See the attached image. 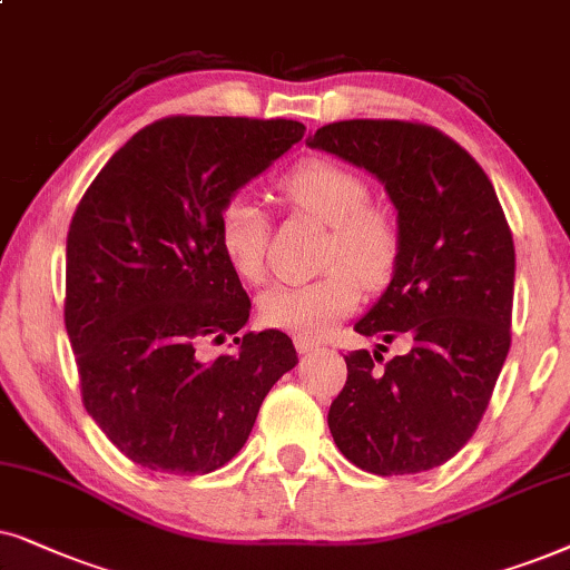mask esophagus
I'll return each mask as SVG.
<instances>
[{"label":"esophagus","instance_id":"obj_1","mask_svg":"<svg viewBox=\"0 0 570 570\" xmlns=\"http://www.w3.org/2000/svg\"><path fill=\"white\" fill-rule=\"evenodd\" d=\"M294 346H297L299 354H309V352H317V348H321V341L307 338V336H294Z\"/></svg>","mask_w":570,"mask_h":570}]
</instances>
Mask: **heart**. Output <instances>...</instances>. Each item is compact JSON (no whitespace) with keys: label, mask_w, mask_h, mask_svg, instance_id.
Listing matches in <instances>:
<instances>
[{"label":"heart","mask_w":570,"mask_h":570,"mask_svg":"<svg viewBox=\"0 0 570 570\" xmlns=\"http://www.w3.org/2000/svg\"><path fill=\"white\" fill-rule=\"evenodd\" d=\"M278 193L299 214L331 226L323 263L328 273L307 284H276L257 299L261 321L271 328L323 336L362 299L370 286L391 276L399 255V232L383 210L364 206L367 185L333 161H307L278 185ZM218 245L226 263L247 284H261L268 249L263 208L237 197L218 218Z\"/></svg>","instance_id":"obj_1"}]
</instances>
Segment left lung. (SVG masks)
Here are the masks:
<instances>
[{
  "instance_id": "left-lung-1",
  "label": "left lung",
  "mask_w": 570,
  "mask_h": 570,
  "mask_svg": "<svg viewBox=\"0 0 570 570\" xmlns=\"http://www.w3.org/2000/svg\"><path fill=\"white\" fill-rule=\"evenodd\" d=\"M307 146L383 181L399 226L391 284L354 325L383 344L344 356L331 435L364 472H428L474 435L511 348L515 253L495 187L459 142L414 121H333ZM399 335L410 352L383 363Z\"/></svg>"
}]
</instances>
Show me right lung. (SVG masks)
Here are the masks:
<instances>
[{
  "instance_id": "add662e5",
  "label": "right lung",
  "mask_w": 570,
  "mask_h": 570,
  "mask_svg": "<svg viewBox=\"0 0 570 570\" xmlns=\"http://www.w3.org/2000/svg\"><path fill=\"white\" fill-rule=\"evenodd\" d=\"M292 119L169 117L132 135L67 234L65 325L82 404L135 464L208 474L237 456L273 383L297 364L281 331L245 333L249 297L218 245L232 197L302 140Z\"/></svg>"
}]
</instances>
